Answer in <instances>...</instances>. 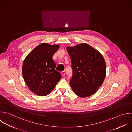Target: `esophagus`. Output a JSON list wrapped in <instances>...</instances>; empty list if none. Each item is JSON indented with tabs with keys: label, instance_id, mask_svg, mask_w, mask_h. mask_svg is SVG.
<instances>
[{
	"label": "esophagus",
	"instance_id": "1",
	"mask_svg": "<svg viewBox=\"0 0 132 132\" xmlns=\"http://www.w3.org/2000/svg\"><path fill=\"white\" fill-rule=\"evenodd\" d=\"M61 74H62V75L63 76H64L65 75H66V71H65V70H64V71H63L62 72V73H61Z\"/></svg>",
	"mask_w": 132,
	"mask_h": 132
}]
</instances>
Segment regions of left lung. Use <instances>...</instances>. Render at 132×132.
<instances>
[{
	"label": "left lung",
	"mask_w": 132,
	"mask_h": 132,
	"mask_svg": "<svg viewBox=\"0 0 132 132\" xmlns=\"http://www.w3.org/2000/svg\"><path fill=\"white\" fill-rule=\"evenodd\" d=\"M71 60L72 76L70 85L74 93L86 98L101 86L106 75V65L102 54L86 43L66 48Z\"/></svg>",
	"instance_id": "obj_1"
}]
</instances>
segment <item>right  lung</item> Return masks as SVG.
Instances as JSON below:
<instances>
[{
    "mask_svg": "<svg viewBox=\"0 0 132 132\" xmlns=\"http://www.w3.org/2000/svg\"><path fill=\"white\" fill-rule=\"evenodd\" d=\"M59 48L57 45L40 44L24 60L22 68L24 81L30 90L38 96L49 94L61 79L52 59Z\"/></svg>",
    "mask_w": 132,
    "mask_h": 132,
    "instance_id": "add662e5",
    "label": "right lung"
}]
</instances>
